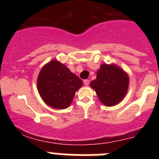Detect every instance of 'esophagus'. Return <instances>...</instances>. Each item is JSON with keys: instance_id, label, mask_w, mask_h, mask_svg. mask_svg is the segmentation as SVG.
<instances>
[{"instance_id": "obj_1", "label": "esophagus", "mask_w": 159, "mask_h": 159, "mask_svg": "<svg viewBox=\"0 0 159 159\" xmlns=\"http://www.w3.org/2000/svg\"><path fill=\"white\" fill-rule=\"evenodd\" d=\"M84 84H85L86 86H88V85H89V84H90L89 80H84Z\"/></svg>"}]
</instances>
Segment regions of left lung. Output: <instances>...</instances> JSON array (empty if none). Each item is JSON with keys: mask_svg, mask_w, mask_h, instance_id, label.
Segmentation results:
<instances>
[{"mask_svg": "<svg viewBox=\"0 0 159 159\" xmlns=\"http://www.w3.org/2000/svg\"><path fill=\"white\" fill-rule=\"evenodd\" d=\"M90 85L102 104L111 107L118 104L127 94L129 77L116 64H102L97 71L96 79Z\"/></svg>", "mask_w": 159, "mask_h": 159, "instance_id": "1", "label": "left lung"}]
</instances>
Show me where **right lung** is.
<instances>
[{
  "instance_id": "add662e5",
  "label": "right lung",
  "mask_w": 159,
  "mask_h": 159,
  "mask_svg": "<svg viewBox=\"0 0 159 159\" xmlns=\"http://www.w3.org/2000/svg\"><path fill=\"white\" fill-rule=\"evenodd\" d=\"M82 85L80 79L57 60L43 66L37 78L40 97L46 104L56 109L68 107Z\"/></svg>"
}]
</instances>
